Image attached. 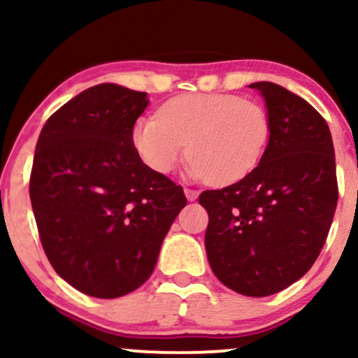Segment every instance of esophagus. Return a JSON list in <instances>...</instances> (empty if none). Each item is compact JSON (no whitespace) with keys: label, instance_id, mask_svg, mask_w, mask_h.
Instances as JSON below:
<instances>
[{"label":"esophagus","instance_id":"1","mask_svg":"<svg viewBox=\"0 0 358 358\" xmlns=\"http://www.w3.org/2000/svg\"><path fill=\"white\" fill-rule=\"evenodd\" d=\"M185 195H187V199L190 200V202H193V200L199 196V192L196 190H192V188H185Z\"/></svg>","mask_w":358,"mask_h":358}]
</instances>
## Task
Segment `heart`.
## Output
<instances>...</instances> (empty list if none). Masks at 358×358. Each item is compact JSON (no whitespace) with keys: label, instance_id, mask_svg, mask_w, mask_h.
I'll use <instances>...</instances> for the list:
<instances>
[{"label":"heart","instance_id":"heart-1","mask_svg":"<svg viewBox=\"0 0 358 358\" xmlns=\"http://www.w3.org/2000/svg\"><path fill=\"white\" fill-rule=\"evenodd\" d=\"M268 110L232 94H185L170 99L158 117L134 122L131 141L156 173H170L187 151V175L227 185L257 165L269 141Z\"/></svg>","mask_w":358,"mask_h":358}]
</instances>
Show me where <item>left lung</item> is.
Here are the masks:
<instances>
[{
	"label": "left lung",
	"mask_w": 358,
	"mask_h": 358,
	"mask_svg": "<svg viewBox=\"0 0 358 358\" xmlns=\"http://www.w3.org/2000/svg\"><path fill=\"white\" fill-rule=\"evenodd\" d=\"M271 122L259 165L237 183L205 190L207 257L222 285L244 296L279 293L310 271L331 220L336 187L335 150L327 121L305 99L254 82Z\"/></svg>",
	"instance_id": "8db88e82"
}]
</instances>
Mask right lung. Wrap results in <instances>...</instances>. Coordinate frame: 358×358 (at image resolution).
Listing matches in <instances>:
<instances>
[{"label": "right lung", "instance_id": "1", "mask_svg": "<svg viewBox=\"0 0 358 358\" xmlns=\"http://www.w3.org/2000/svg\"><path fill=\"white\" fill-rule=\"evenodd\" d=\"M150 99L94 85L53 113L35 148L30 200L57 274L94 298H119L153 273L187 205L183 188L143 163L131 141Z\"/></svg>", "mask_w": 358, "mask_h": 358}]
</instances>
